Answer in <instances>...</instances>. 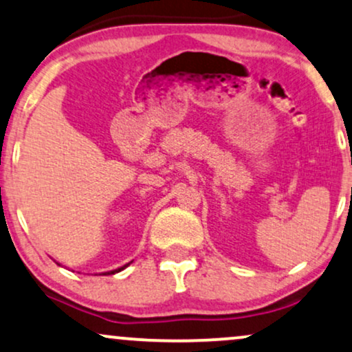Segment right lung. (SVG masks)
Listing matches in <instances>:
<instances>
[{
  "label": "right lung",
  "mask_w": 352,
  "mask_h": 352,
  "mask_svg": "<svg viewBox=\"0 0 352 352\" xmlns=\"http://www.w3.org/2000/svg\"><path fill=\"white\" fill-rule=\"evenodd\" d=\"M131 262H133V261H131ZM131 262H129V264H131ZM129 264L122 265V267H118V269H114V270H108V272H103V275H113V274H116V272H121V270H122V269H126V267H128V265H129Z\"/></svg>",
  "instance_id": "add662e5"
}]
</instances>
